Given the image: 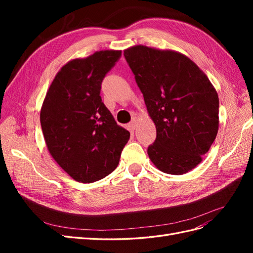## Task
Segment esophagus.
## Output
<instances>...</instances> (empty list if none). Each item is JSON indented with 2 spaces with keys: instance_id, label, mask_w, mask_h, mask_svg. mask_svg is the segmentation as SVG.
I'll return each instance as SVG.
<instances>
[{
  "instance_id": "esophagus-1",
  "label": "esophagus",
  "mask_w": 253,
  "mask_h": 253,
  "mask_svg": "<svg viewBox=\"0 0 253 253\" xmlns=\"http://www.w3.org/2000/svg\"><path fill=\"white\" fill-rule=\"evenodd\" d=\"M137 124H138V119H137L136 117H134V118L132 119V121H131V124L128 125V126H129V128L135 129L136 126H137Z\"/></svg>"
}]
</instances>
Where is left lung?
I'll list each match as a JSON object with an SVG mask.
<instances>
[{"instance_id": "left-lung-1", "label": "left lung", "mask_w": 253, "mask_h": 253, "mask_svg": "<svg viewBox=\"0 0 253 253\" xmlns=\"http://www.w3.org/2000/svg\"><path fill=\"white\" fill-rule=\"evenodd\" d=\"M124 55L156 126V139L148 148L151 162L172 175L194 169L218 131L215 88L201 68L178 51L135 45Z\"/></svg>"}]
</instances>
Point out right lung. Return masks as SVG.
I'll list each match as a JSON object with an SVG mask.
<instances>
[{
	"mask_svg": "<svg viewBox=\"0 0 253 253\" xmlns=\"http://www.w3.org/2000/svg\"><path fill=\"white\" fill-rule=\"evenodd\" d=\"M121 50H100L74 59L57 73L42 104L46 147L75 180L89 183L116 169L129 132L118 126L100 96L105 75Z\"/></svg>",
	"mask_w": 253,
	"mask_h": 253,
	"instance_id": "right-lung-1",
	"label": "right lung"
}]
</instances>
